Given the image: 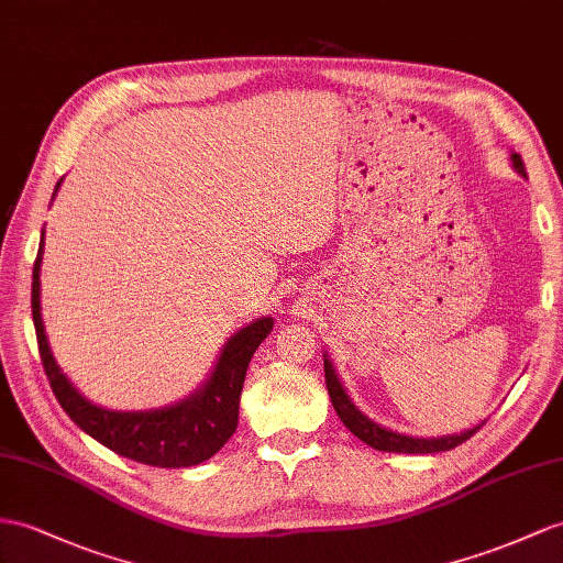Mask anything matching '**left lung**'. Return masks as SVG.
<instances>
[{
	"label": "left lung",
	"instance_id": "obj_1",
	"mask_svg": "<svg viewBox=\"0 0 563 563\" xmlns=\"http://www.w3.org/2000/svg\"><path fill=\"white\" fill-rule=\"evenodd\" d=\"M511 166L518 176H523V178L528 176L521 154L511 152ZM323 368H325L328 395L340 416V421L347 426L350 432H354L358 440L366 442L368 446H373V450H378V452H397V454L446 452V450H454L456 444L466 442L473 432H478L485 423V421H481L464 432H454V435H442V438H413V435H405V432H395L390 428H383L376 421H371L364 411H358V407L354 405L347 390H344V385L333 368V362L328 358V354H323Z\"/></svg>",
	"mask_w": 563,
	"mask_h": 563
}]
</instances>
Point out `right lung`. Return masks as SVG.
<instances>
[{
	"label": "right lung",
	"instance_id": "obj_1",
	"mask_svg": "<svg viewBox=\"0 0 563 563\" xmlns=\"http://www.w3.org/2000/svg\"><path fill=\"white\" fill-rule=\"evenodd\" d=\"M62 183L64 178L56 183L52 199L59 192ZM42 254H45V230L40 235V250L33 266V323L42 366H45L52 390L70 421L97 442L109 446L111 452L156 468L197 466L219 452L238 428L244 376H247V366L256 347L273 330L271 316H262V319L240 328L223 344L209 378L176 405L144 411L104 409L92 405L88 397L76 390V385L66 378L52 354L40 305Z\"/></svg>",
	"mask_w": 563,
	"mask_h": 563
}]
</instances>
